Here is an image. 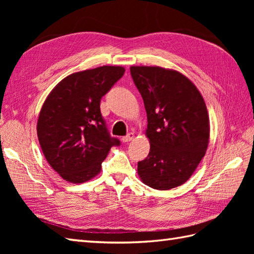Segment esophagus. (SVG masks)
<instances>
[{
  "label": "esophagus",
  "instance_id": "obj_1",
  "mask_svg": "<svg viewBox=\"0 0 254 254\" xmlns=\"http://www.w3.org/2000/svg\"><path fill=\"white\" fill-rule=\"evenodd\" d=\"M133 138H134V134H133V133H128L127 136H123V137H122V142H124V143L130 142V141H132Z\"/></svg>",
  "mask_w": 254,
  "mask_h": 254
}]
</instances>
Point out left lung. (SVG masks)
Instances as JSON below:
<instances>
[{
    "instance_id": "8db88e82",
    "label": "left lung",
    "mask_w": 254,
    "mask_h": 254,
    "mask_svg": "<svg viewBox=\"0 0 254 254\" xmlns=\"http://www.w3.org/2000/svg\"><path fill=\"white\" fill-rule=\"evenodd\" d=\"M134 84L147 113L150 148L137 163L145 185L169 190L187 182L208 146L209 118L196 86L175 69L131 66Z\"/></svg>"
}]
</instances>
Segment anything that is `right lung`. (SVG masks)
<instances>
[{
    "mask_svg": "<svg viewBox=\"0 0 254 254\" xmlns=\"http://www.w3.org/2000/svg\"><path fill=\"white\" fill-rule=\"evenodd\" d=\"M126 68L105 65L63 78L48 95L37 122V135L48 163L64 180L83 183L101 170L112 146L100 100Z\"/></svg>",
    "mask_w": 254,
    "mask_h": 254,
    "instance_id": "1",
    "label": "right lung"
}]
</instances>
